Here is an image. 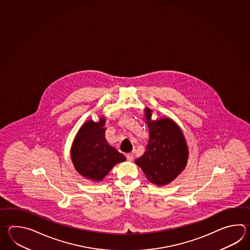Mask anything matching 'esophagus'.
<instances>
[{
	"label": "esophagus",
	"instance_id": "34e87169",
	"mask_svg": "<svg viewBox=\"0 0 250 250\" xmlns=\"http://www.w3.org/2000/svg\"><path fill=\"white\" fill-rule=\"evenodd\" d=\"M126 159H127L128 161H133V155L132 153H128L126 154Z\"/></svg>",
	"mask_w": 250,
	"mask_h": 250
}]
</instances>
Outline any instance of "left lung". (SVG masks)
Returning <instances> with one entry per match:
<instances>
[{
	"label": "left lung",
	"mask_w": 250,
	"mask_h": 250,
	"mask_svg": "<svg viewBox=\"0 0 250 250\" xmlns=\"http://www.w3.org/2000/svg\"><path fill=\"white\" fill-rule=\"evenodd\" d=\"M149 140L146 150L135 163L150 183L165 185L176 178L184 170L188 158V147L178 125L169 118L151 121L146 110Z\"/></svg>",
	"instance_id": "left-lung-1"
}]
</instances>
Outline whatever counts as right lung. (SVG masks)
Here are the masks:
<instances>
[{"label": "right lung", "mask_w": 250, "mask_h": 250, "mask_svg": "<svg viewBox=\"0 0 250 250\" xmlns=\"http://www.w3.org/2000/svg\"><path fill=\"white\" fill-rule=\"evenodd\" d=\"M104 123V118L98 123H85L77 133L71 149L77 172L96 182L102 181L116 164L125 160L123 154L107 143Z\"/></svg>", "instance_id": "obj_1"}]
</instances>
